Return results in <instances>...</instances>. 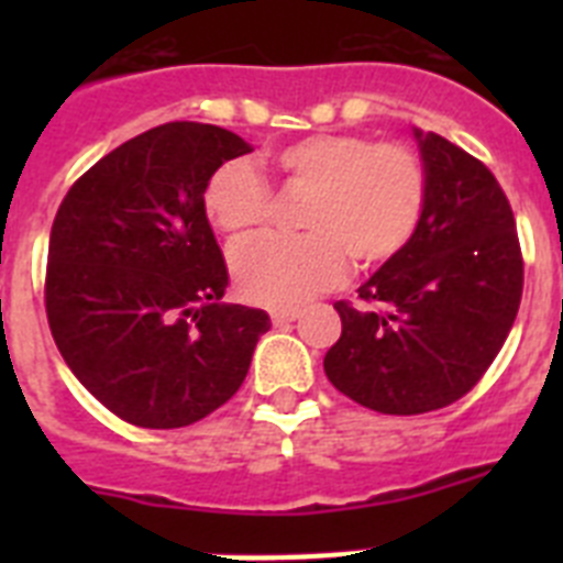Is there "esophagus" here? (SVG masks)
Instances as JSON below:
<instances>
[{
    "label": "esophagus",
    "mask_w": 563,
    "mask_h": 563,
    "mask_svg": "<svg viewBox=\"0 0 563 563\" xmlns=\"http://www.w3.org/2000/svg\"><path fill=\"white\" fill-rule=\"evenodd\" d=\"M298 312L301 310H296V307H276V310H271V318L276 327H285L290 324V321H296Z\"/></svg>",
    "instance_id": "esophagus-1"
}]
</instances>
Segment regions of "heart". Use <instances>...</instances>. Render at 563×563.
Segmentation results:
<instances>
[{"mask_svg": "<svg viewBox=\"0 0 563 563\" xmlns=\"http://www.w3.org/2000/svg\"><path fill=\"white\" fill-rule=\"evenodd\" d=\"M287 191L307 194L298 236H256L231 256L236 290L253 305L292 307L341 285L357 267L372 271L409 245L429 200V172L406 143L366 134H310L267 154ZM273 208L267 180L247 161H228L202 188V211L217 231L245 239Z\"/></svg>", "mask_w": 563, "mask_h": 563, "instance_id": "heart-1", "label": "heart"}]
</instances>
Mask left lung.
<instances>
[{
  "label": "left lung",
  "mask_w": 563,
  "mask_h": 563,
  "mask_svg": "<svg viewBox=\"0 0 563 563\" xmlns=\"http://www.w3.org/2000/svg\"><path fill=\"white\" fill-rule=\"evenodd\" d=\"M429 200L400 256L335 301L341 338L324 372L380 415H426L474 389L514 327L525 258L494 172L442 134H422Z\"/></svg>",
  "instance_id": "1"
}]
</instances>
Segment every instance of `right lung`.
<instances>
[{
	"label": "right lung",
	"mask_w": 563,
	"mask_h": 563,
	"mask_svg": "<svg viewBox=\"0 0 563 563\" xmlns=\"http://www.w3.org/2000/svg\"><path fill=\"white\" fill-rule=\"evenodd\" d=\"M239 134L172 121L137 134L73 183L49 231L44 307L73 375L141 429H183L231 400L265 310L222 305L228 267L202 211Z\"/></svg>",
	"instance_id": "right-lung-1"
}]
</instances>
